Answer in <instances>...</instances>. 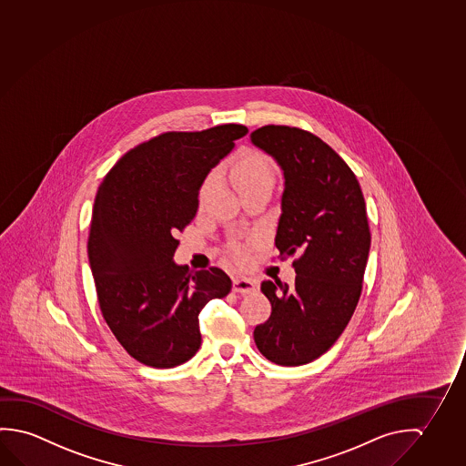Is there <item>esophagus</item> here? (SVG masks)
Listing matches in <instances>:
<instances>
[{"label": "esophagus", "instance_id": "esophagus-1", "mask_svg": "<svg viewBox=\"0 0 466 466\" xmlns=\"http://www.w3.org/2000/svg\"><path fill=\"white\" fill-rule=\"evenodd\" d=\"M258 289L256 281L251 279H235L233 280V291L235 293H241V295H248V293H254Z\"/></svg>", "mask_w": 466, "mask_h": 466}]
</instances>
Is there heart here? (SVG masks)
I'll return each mask as SVG.
<instances>
[{
  "label": "heart",
  "mask_w": 466,
  "mask_h": 466,
  "mask_svg": "<svg viewBox=\"0 0 466 466\" xmlns=\"http://www.w3.org/2000/svg\"><path fill=\"white\" fill-rule=\"evenodd\" d=\"M228 177L239 194L251 191L254 187H262V186L272 187L275 181L272 163L264 154L256 152V150H248V152L239 154L229 165ZM215 179H217L215 173H210L204 179V183L200 186V200H204L210 189L214 187ZM229 252L233 258H237L238 262H244L248 258L246 251L241 249L238 244H231Z\"/></svg>",
  "instance_id": "1"
}]
</instances>
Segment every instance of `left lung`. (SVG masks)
Returning a JSON list of instances; mask_svg holds the SVG:
<instances>
[{
	"label": "left lung",
	"mask_w": 466,
	"mask_h": 466,
	"mask_svg": "<svg viewBox=\"0 0 466 466\" xmlns=\"http://www.w3.org/2000/svg\"><path fill=\"white\" fill-rule=\"evenodd\" d=\"M251 142L283 171L275 246L281 258L296 256L293 285H260L272 314L254 341L268 361L301 366L339 340L360 301L370 248L366 202L355 173L318 136L268 125Z\"/></svg>",
	"instance_id": "left-lung-1"
}]
</instances>
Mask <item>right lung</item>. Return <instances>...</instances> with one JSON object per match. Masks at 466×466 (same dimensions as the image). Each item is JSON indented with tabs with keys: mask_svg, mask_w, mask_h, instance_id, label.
I'll return each instance as SVG.
<instances>
[{
	"mask_svg": "<svg viewBox=\"0 0 466 466\" xmlns=\"http://www.w3.org/2000/svg\"><path fill=\"white\" fill-rule=\"evenodd\" d=\"M248 134L243 125L163 133L126 152L96 191L87 254L105 322L134 360L160 370L200 347L199 312L231 289L222 268L173 260L208 171Z\"/></svg>",
	"mask_w": 466,
	"mask_h": 466,
	"instance_id": "right-lung-1",
	"label": "right lung"
}]
</instances>
